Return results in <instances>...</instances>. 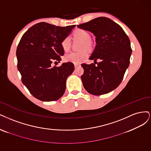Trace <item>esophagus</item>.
<instances>
[{"instance_id": "1", "label": "esophagus", "mask_w": 151, "mask_h": 151, "mask_svg": "<svg viewBox=\"0 0 151 151\" xmlns=\"http://www.w3.org/2000/svg\"><path fill=\"white\" fill-rule=\"evenodd\" d=\"M79 66H80V65H78V64H75V68L78 67Z\"/></svg>"}]
</instances>
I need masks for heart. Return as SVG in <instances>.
I'll return each instance as SVG.
<instances>
[{"mask_svg": "<svg viewBox=\"0 0 151 151\" xmlns=\"http://www.w3.org/2000/svg\"><path fill=\"white\" fill-rule=\"evenodd\" d=\"M73 37L76 40L82 41L80 47V50L78 52H70L64 57V60L66 62L73 63L74 64H79L88 57V53L87 50H91L92 48V43L90 41L91 36L88 32L83 29H78L73 33ZM61 46L63 51L67 52L70 50L71 41L68 37L64 38L61 41Z\"/></svg>", "mask_w": 151, "mask_h": 151, "instance_id": "1", "label": "heart"}]
</instances>
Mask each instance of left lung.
<instances>
[{
    "label": "left lung",
    "instance_id": "1",
    "mask_svg": "<svg viewBox=\"0 0 151 151\" xmlns=\"http://www.w3.org/2000/svg\"><path fill=\"white\" fill-rule=\"evenodd\" d=\"M77 27L90 31L96 37V45L89 59L97 65L81 64L83 85L91 95L108 93L119 86L129 66L132 53L129 38L118 24L105 17ZM97 59L101 62L97 63Z\"/></svg>",
    "mask_w": 151,
    "mask_h": 151
}]
</instances>
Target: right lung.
<instances>
[{
  "mask_svg": "<svg viewBox=\"0 0 151 151\" xmlns=\"http://www.w3.org/2000/svg\"><path fill=\"white\" fill-rule=\"evenodd\" d=\"M75 27L40 22L22 36L16 50L17 69L22 83L37 99L55 101L64 95L67 78L73 72L74 64L67 62L52 67L51 63L61 60L60 56L64 55L61 41Z\"/></svg>",
  "mask_w": 151,
  "mask_h": 151,
  "instance_id": "add662e5",
  "label": "right lung"
}]
</instances>
